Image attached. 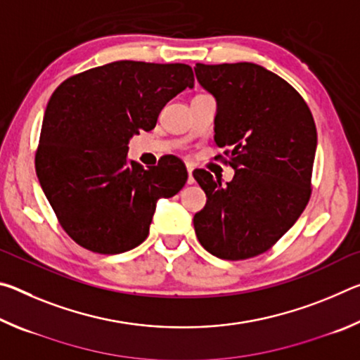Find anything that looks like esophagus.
<instances>
[{
  "instance_id": "obj_1",
  "label": "esophagus",
  "mask_w": 360,
  "mask_h": 360,
  "mask_svg": "<svg viewBox=\"0 0 360 360\" xmlns=\"http://www.w3.org/2000/svg\"><path fill=\"white\" fill-rule=\"evenodd\" d=\"M192 172H193V168H192V165H187V173H188V178H187V182H188V184H193V182H195V179H193V176H192Z\"/></svg>"
}]
</instances>
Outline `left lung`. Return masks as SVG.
<instances>
[{
  "label": "left lung",
  "mask_w": 360,
  "mask_h": 360,
  "mask_svg": "<svg viewBox=\"0 0 360 360\" xmlns=\"http://www.w3.org/2000/svg\"><path fill=\"white\" fill-rule=\"evenodd\" d=\"M195 75L216 98L214 141L230 148L224 154L235 169L225 186L206 169L193 172L208 198L193 216L195 233L216 257L245 260L268 251L307 208L314 119L302 95L260 65L197 63Z\"/></svg>",
  "instance_id": "obj_1"
}]
</instances>
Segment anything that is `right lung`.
<instances>
[{
  "label": "right lung",
  "mask_w": 360,
  "mask_h": 360,
  "mask_svg": "<svg viewBox=\"0 0 360 360\" xmlns=\"http://www.w3.org/2000/svg\"><path fill=\"white\" fill-rule=\"evenodd\" d=\"M193 87L184 63L120 60L79 72L52 94L34 167L60 225L79 246L120 254L148 238L158 198L184 187L181 158L163 155L144 169L129 141L155 127L163 106Z\"/></svg>",
  "instance_id": "right-lung-1"
}]
</instances>
